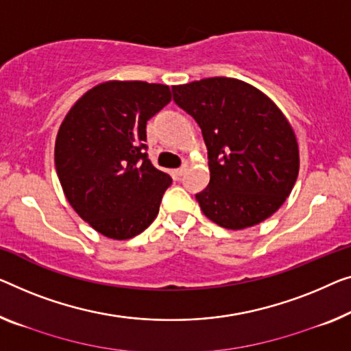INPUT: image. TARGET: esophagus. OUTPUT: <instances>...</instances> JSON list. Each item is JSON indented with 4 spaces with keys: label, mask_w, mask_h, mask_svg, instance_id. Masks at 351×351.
I'll return each mask as SVG.
<instances>
[{
    "label": "esophagus",
    "mask_w": 351,
    "mask_h": 351,
    "mask_svg": "<svg viewBox=\"0 0 351 351\" xmlns=\"http://www.w3.org/2000/svg\"><path fill=\"white\" fill-rule=\"evenodd\" d=\"M186 170H187V165H182V167H180V169L173 170V175H175L176 178H181L182 175L186 173Z\"/></svg>",
    "instance_id": "esophagus-1"
}]
</instances>
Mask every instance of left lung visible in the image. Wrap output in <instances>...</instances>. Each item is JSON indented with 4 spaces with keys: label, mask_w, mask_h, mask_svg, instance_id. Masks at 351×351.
<instances>
[{
    "label": "left lung",
    "mask_w": 351,
    "mask_h": 351,
    "mask_svg": "<svg viewBox=\"0 0 351 351\" xmlns=\"http://www.w3.org/2000/svg\"><path fill=\"white\" fill-rule=\"evenodd\" d=\"M171 91L200 125L208 149L209 184L195 195L203 214L228 230L273 216L300 171L296 135L279 107L238 78H203Z\"/></svg>",
    "instance_id": "8db88e82"
}]
</instances>
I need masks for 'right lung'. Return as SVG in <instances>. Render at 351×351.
I'll list each match as a JSON object with an SVG mask.
<instances>
[{"label": "right lung", "instance_id": "obj_1", "mask_svg": "<svg viewBox=\"0 0 351 351\" xmlns=\"http://www.w3.org/2000/svg\"><path fill=\"white\" fill-rule=\"evenodd\" d=\"M171 101L167 85L112 80L91 88L61 123L55 167L64 195L104 237L129 239L151 226L171 178L146 154V121Z\"/></svg>", "mask_w": 351, "mask_h": 351}]
</instances>
